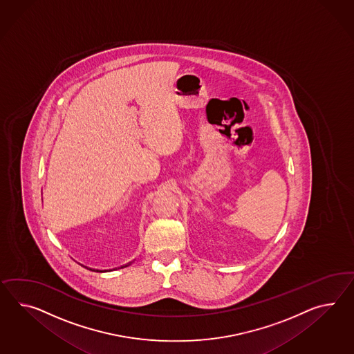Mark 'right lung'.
I'll return each mask as SVG.
<instances>
[{"mask_svg": "<svg viewBox=\"0 0 354 354\" xmlns=\"http://www.w3.org/2000/svg\"><path fill=\"white\" fill-rule=\"evenodd\" d=\"M127 266H128V265H127ZM101 272H102V271H101Z\"/></svg>", "mask_w": 354, "mask_h": 354, "instance_id": "add662e5", "label": "right lung"}]
</instances>
